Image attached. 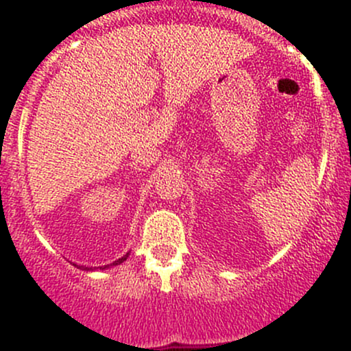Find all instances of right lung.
Returning <instances> with one entry per match:
<instances>
[{
    "label": "right lung",
    "instance_id": "right-lung-1",
    "mask_svg": "<svg viewBox=\"0 0 351 351\" xmlns=\"http://www.w3.org/2000/svg\"><path fill=\"white\" fill-rule=\"evenodd\" d=\"M128 255H130V254L123 255V256H121V258L114 260V262H113V263H108V265H103V267H97V269H99V270H106V269H111V267H114V265H120V263H123V262H125V260H126V258H128ZM74 265H75V263H74ZM75 267H77V265H75ZM79 269H82V270H91V269H88V267H82V265H79ZM95 269H96V267H95ZM95 269H93V270H95Z\"/></svg>",
    "mask_w": 351,
    "mask_h": 351
}]
</instances>
